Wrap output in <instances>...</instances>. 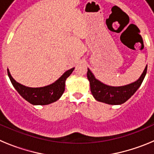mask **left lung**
<instances>
[{
    "instance_id": "8db88e82",
    "label": "left lung",
    "mask_w": 154,
    "mask_h": 154,
    "mask_svg": "<svg viewBox=\"0 0 154 154\" xmlns=\"http://www.w3.org/2000/svg\"><path fill=\"white\" fill-rule=\"evenodd\" d=\"M147 65L137 81L124 86H109L105 85L95 78L92 72L88 69L87 78L90 83L92 96L99 102L110 105H120L126 102L140 86L146 74Z\"/></svg>"
}]
</instances>
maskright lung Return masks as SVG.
Instances as JSON below:
<instances>
[{"mask_svg": "<svg viewBox=\"0 0 154 154\" xmlns=\"http://www.w3.org/2000/svg\"><path fill=\"white\" fill-rule=\"evenodd\" d=\"M74 69L66 71L54 83L40 88H31L18 83L12 78L8 69V74L13 86L28 103L32 105H48L57 101L62 96L65 91V80L72 74Z\"/></svg>", "mask_w": 154, "mask_h": 154, "instance_id": "1", "label": "right lung"}]
</instances>
